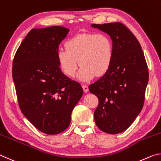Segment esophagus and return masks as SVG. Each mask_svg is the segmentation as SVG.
<instances>
[{
  "label": "esophagus",
  "instance_id": "34e87169",
  "mask_svg": "<svg viewBox=\"0 0 161 161\" xmlns=\"http://www.w3.org/2000/svg\"><path fill=\"white\" fill-rule=\"evenodd\" d=\"M82 87H83V89L84 92H88V86L83 85Z\"/></svg>",
  "mask_w": 161,
  "mask_h": 161
}]
</instances>
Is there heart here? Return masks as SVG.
<instances>
[{"instance_id":"b5f03b06","label":"heart","mask_w":161,"mask_h":161,"mask_svg":"<svg viewBox=\"0 0 161 161\" xmlns=\"http://www.w3.org/2000/svg\"><path fill=\"white\" fill-rule=\"evenodd\" d=\"M65 47L66 49H58L57 59L62 71L69 77L74 75L78 60V78L84 81L103 75L111 66L113 43L106 34H78L66 41Z\"/></svg>"}]
</instances>
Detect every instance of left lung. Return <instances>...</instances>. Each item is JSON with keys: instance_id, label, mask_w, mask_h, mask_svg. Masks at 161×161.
Wrapping results in <instances>:
<instances>
[{"instance_id": "1", "label": "left lung", "mask_w": 161, "mask_h": 161, "mask_svg": "<svg viewBox=\"0 0 161 161\" xmlns=\"http://www.w3.org/2000/svg\"><path fill=\"white\" fill-rule=\"evenodd\" d=\"M110 36L113 58L105 74L89 86L99 100L94 112L98 128L108 134L125 131L143 108L148 70L142 47L130 30L121 22L92 24Z\"/></svg>"}]
</instances>
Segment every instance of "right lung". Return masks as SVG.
Here are the masks:
<instances>
[{"label": "right lung", "instance_id": "1", "mask_svg": "<svg viewBox=\"0 0 161 161\" xmlns=\"http://www.w3.org/2000/svg\"><path fill=\"white\" fill-rule=\"evenodd\" d=\"M69 30L60 26L31 30L13 61V78L20 110L43 133L69 127L71 112L82 97L80 84L62 73L58 45Z\"/></svg>", "mask_w": 161, "mask_h": 161}]
</instances>
